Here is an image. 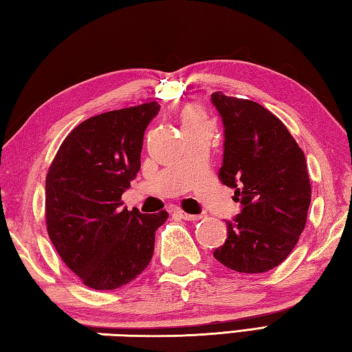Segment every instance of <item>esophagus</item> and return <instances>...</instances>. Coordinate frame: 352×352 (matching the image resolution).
<instances>
[{
    "label": "esophagus",
    "instance_id": "34e87169",
    "mask_svg": "<svg viewBox=\"0 0 352 352\" xmlns=\"http://www.w3.org/2000/svg\"><path fill=\"white\" fill-rule=\"evenodd\" d=\"M175 214H177V216H180L182 219H184V220H190V222H197V220L201 219V216H195V214H188V212H184L183 210H175Z\"/></svg>",
    "mask_w": 352,
    "mask_h": 352
}]
</instances>
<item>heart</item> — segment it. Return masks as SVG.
<instances>
[{"mask_svg": "<svg viewBox=\"0 0 352 352\" xmlns=\"http://www.w3.org/2000/svg\"><path fill=\"white\" fill-rule=\"evenodd\" d=\"M182 118H183V126H184V124H194V122L206 121L205 111L201 110L199 105H188L186 109L183 110Z\"/></svg>", "mask_w": 352, "mask_h": 352, "instance_id": "heart-1", "label": "heart"}]
</instances>
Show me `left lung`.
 I'll return each instance as SVG.
<instances>
[{
    "label": "left lung",
    "mask_w": 352,
    "mask_h": 352,
    "mask_svg": "<svg viewBox=\"0 0 352 352\" xmlns=\"http://www.w3.org/2000/svg\"><path fill=\"white\" fill-rule=\"evenodd\" d=\"M223 124L220 182L234 189L241 212L225 220L228 237L214 258L241 273L281 264L306 226L311 205L305 153L287 127L248 99L211 94Z\"/></svg>",
    "instance_id": "obj_1"
}]
</instances>
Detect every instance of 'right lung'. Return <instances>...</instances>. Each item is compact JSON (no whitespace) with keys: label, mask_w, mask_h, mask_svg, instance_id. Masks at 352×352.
I'll use <instances>...</instances> for the list:
<instances>
[{"label":"right lung","mask_w":352,"mask_h":352,"mask_svg":"<svg viewBox=\"0 0 352 352\" xmlns=\"http://www.w3.org/2000/svg\"><path fill=\"white\" fill-rule=\"evenodd\" d=\"M160 105L93 116L71 132L46 175V226L57 253L88 287L115 290L146 269L168 212L122 208Z\"/></svg>","instance_id":"right-lung-1"}]
</instances>
